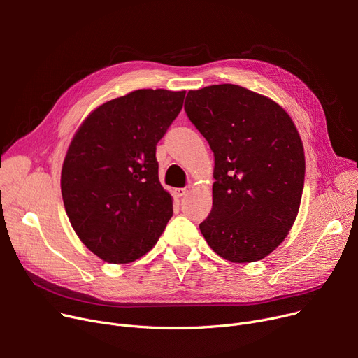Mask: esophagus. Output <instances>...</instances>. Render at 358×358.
<instances>
[{
    "instance_id": "1",
    "label": "esophagus",
    "mask_w": 358,
    "mask_h": 358,
    "mask_svg": "<svg viewBox=\"0 0 358 358\" xmlns=\"http://www.w3.org/2000/svg\"><path fill=\"white\" fill-rule=\"evenodd\" d=\"M174 193H176L177 197H184L187 193H189V190H187V189H176Z\"/></svg>"
}]
</instances>
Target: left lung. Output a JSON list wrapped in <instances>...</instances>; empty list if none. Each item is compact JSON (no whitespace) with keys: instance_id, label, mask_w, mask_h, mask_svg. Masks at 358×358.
I'll list each match as a JSON object with an SVG mask.
<instances>
[{"instance_id":"obj_1","label":"left lung","mask_w":358,"mask_h":358,"mask_svg":"<svg viewBox=\"0 0 358 358\" xmlns=\"http://www.w3.org/2000/svg\"><path fill=\"white\" fill-rule=\"evenodd\" d=\"M187 117L215 155L213 206L200 223L209 247L232 262L267 257L292 229L305 184V152L287 113L234 84L189 91Z\"/></svg>"}]
</instances>
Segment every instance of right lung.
I'll return each mask as SVG.
<instances>
[{
	"instance_id": "add662e5",
	"label": "right lung",
	"mask_w": 358,
	"mask_h": 358,
	"mask_svg": "<svg viewBox=\"0 0 358 358\" xmlns=\"http://www.w3.org/2000/svg\"><path fill=\"white\" fill-rule=\"evenodd\" d=\"M184 96L149 88L107 101L69 145L61 176L66 215L84 245L111 264L145 255L173 216L155 152Z\"/></svg>"
}]
</instances>
